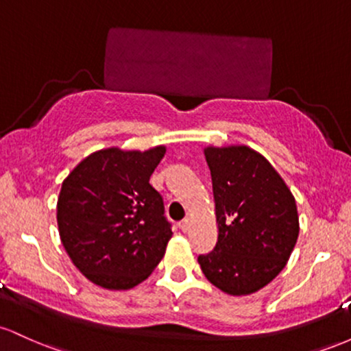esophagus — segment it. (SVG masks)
Segmentation results:
<instances>
[{
  "mask_svg": "<svg viewBox=\"0 0 351 351\" xmlns=\"http://www.w3.org/2000/svg\"><path fill=\"white\" fill-rule=\"evenodd\" d=\"M189 228H191V221H189V219H183V221H181V223H180V229H181V231H183V232H188Z\"/></svg>",
  "mask_w": 351,
  "mask_h": 351,
  "instance_id": "esophagus-1",
  "label": "esophagus"
}]
</instances>
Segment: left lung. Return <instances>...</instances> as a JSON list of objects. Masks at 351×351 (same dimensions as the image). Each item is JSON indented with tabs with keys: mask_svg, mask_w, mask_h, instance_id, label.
Masks as SVG:
<instances>
[{
	"mask_svg": "<svg viewBox=\"0 0 351 351\" xmlns=\"http://www.w3.org/2000/svg\"><path fill=\"white\" fill-rule=\"evenodd\" d=\"M217 243L198 257L204 277L229 295L265 287L285 267L299 237L295 198L261 153L245 145L206 147Z\"/></svg>",
	"mask_w": 351,
	"mask_h": 351,
	"instance_id": "left-lung-1",
	"label": "left lung"
}]
</instances>
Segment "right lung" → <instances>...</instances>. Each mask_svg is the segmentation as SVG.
<instances>
[{
    "label": "right lung",
    "mask_w": 351,
    "mask_h": 351,
    "mask_svg": "<svg viewBox=\"0 0 351 351\" xmlns=\"http://www.w3.org/2000/svg\"><path fill=\"white\" fill-rule=\"evenodd\" d=\"M167 153L112 147L84 158L58 198L60 243L88 280L127 291L158 265L173 232L163 198L150 181Z\"/></svg>",
    "instance_id": "1"
}]
</instances>
